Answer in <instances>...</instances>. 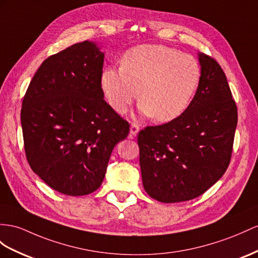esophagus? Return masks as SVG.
Listing matches in <instances>:
<instances>
[{
  "label": "esophagus",
  "instance_id": "obj_1",
  "mask_svg": "<svg viewBox=\"0 0 258 258\" xmlns=\"http://www.w3.org/2000/svg\"><path fill=\"white\" fill-rule=\"evenodd\" d=\"M138 132H140V126H138V124H137V123H132V125H131V131H130L131 137L136 136Z\"/></svg>",
  "mask_w": 258,
  "mask_h": 258
}]
</instances>
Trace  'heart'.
Segmentation results:
<instances>
[{"label": "heart", "mask_w": 258, "mask_h": 258, "mask_svg": "<svg viewBox=\"0 0 258 258\" xmlns=\"http://www.w3.org/2000/svg\"><path fill=\"white\" fill-rule=\"evenodd\" d=\"M201 69L193 56L161 44L128 50L121 68L101 74V88L111 108L128 110L140 89L141 111L157 122H170L186 111L200 86Z\"/></svg>", "instance_id": "obj_1"}]
</instances>
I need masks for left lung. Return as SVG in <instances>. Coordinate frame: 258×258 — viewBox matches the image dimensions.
I'll use <instances>...</instances> for the list:
<instances>
[{
	"mask_svg": "<svg viewBox=\"0 0 258 258\" xmlns=\"http://www.w3.org/2000/svg\"><path fill=\"white\" fill-rule=\"evenodd\" d=\"M200 86L186 111L138 133L143 185L162 203L201 196L226 172L233 150L237 108L226 74L200 54Z\"/></svg>",
	"mask_w": 258,
	"mask_h": 258,
	"instance_id": "left-lung-1",
	"label": "left lung"
}]
</instances>
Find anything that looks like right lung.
<instances>
[{"label": "right lung", "instance_id": "obj_1", "mask_svg": "<svg viewBox=\"0 0 258 258\" xmlns=\"http://www.w3.org/2000/svg\"><path fill=\"white\" fill-rule=\"evenodd\" d=\"M103 57L95 43L73 44L45 58L23 98L27 161L65 195L100 187L112 150L130 133V123L103 99Z\"/></svg>", "mask_w": 258, "mask_h": 258}]
</instances>
